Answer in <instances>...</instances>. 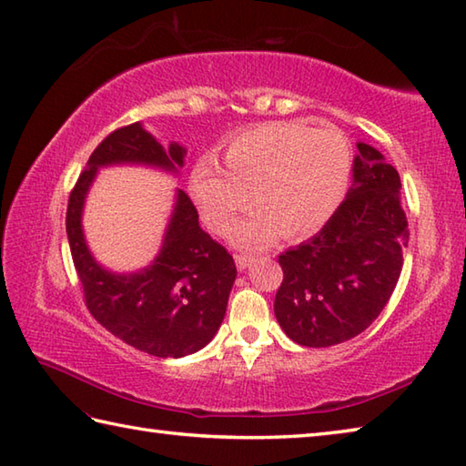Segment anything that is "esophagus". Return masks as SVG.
I'll return each instance as SVG.
<instances>
[{
    "label": "esophagus",
    "mask_w": 466,
    "mask_h": 466,
    "mask_svg": "<svg viewBox=\"0 0 466 466\" xmlns=\"http://www.w3.org/2000/svg\"><path fill=\"white\" fill-rule=\"evenodd\" d=\"M234 260H236V267H238L240 270L248 268L252 265V257L250 255H236Z\"/></svg>",
    "instance_id": "1"
}]
</instances>
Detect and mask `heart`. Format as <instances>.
Listing matches in <instances>:
<instances>
[{"instance_id": "obj_1", "label": "heart", "mask_w": 466, "mask_h": 466, "mask_svg": "<svg viewBox=\"0 0 466 466\" xmlns=\"http://www.w3.org/2000/svg\"><path fill=\"white\" fill-rule=\"evenodd\" d=\"M226 168L201 158L189 187L206 222L226 232L252 201L255 208L234 226L232 240L244 248H267L285 232L314 234L340 208L349 191L352 152L336 128H308L301 122H273L244 130L228 142Z\"/></svg>"}]
</instances>
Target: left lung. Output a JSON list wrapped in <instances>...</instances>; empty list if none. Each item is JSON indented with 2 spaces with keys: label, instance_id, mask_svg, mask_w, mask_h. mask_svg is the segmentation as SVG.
Wrapping results in <instances>:
<instances>
[{
  "label": "left lung",
  "instance_id": "left-lung-1",
  "mask_svg": "<svg viewBox=\"0 0 466 466\" xmlns=\"http://www.w3.org/2000/svg\"><path fill=\"white\" fill-rule=\"evenodd\" d=\"M352 187L308 242L279 257L275 318L293 342L326 349L373 324L400 281L408 218L401 181L377 148L357 145Z\"/></svg>",
  "mask_w": 466,
  "mask_h": 466
}]
</instances>
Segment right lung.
<instances>
[{
  "label": "right lung",
  "instance_id": "1",
  "mask_svg": "<svg viewBox=\"0 0 466 466\" xmlns=\"http://www.w3.org/2000/svg\"><path fill=\"white\" fill-rule=\"evenodd\" d=\"M185 150L168 148L140 122L109 134L93 150L66 209V236L91 316L126 344L158 359H181L204 349L226 316L236 265L222 244L201 230L196 206L177 189L158 255L134 273H114L91 255L83 208L101 167L145 165L179 173Z\"/></svg>",
  "mask_w": 466,
  "mask_h": 466
}]
</instances>
